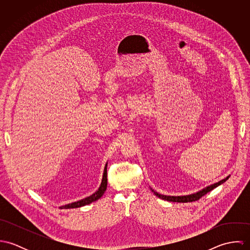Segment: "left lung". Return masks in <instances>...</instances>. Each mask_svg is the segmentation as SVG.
<instances>
[{"label":"left lung","instance_id":"left-lung-1","mask_svg":"<svg viewBox=\"0 0 250 250\" xmlns=\"http://www.w3.org/2000/svg\"><path fill=\"white\" fill-rule=\"evenodd\" d=\"M229 177H230V175L227 176L226 178L222 179V180H220V181L214 183V184H212V185H210V186H207L206 188H202V189H200V190H198V191H196V192H193V193H190V194H188V195H177V196H175V195H165V194L158 193V192L155 191L152 188H150V189L154 192V194H155L156 196H158V197L161 198V199H164V200H167V201H170V202H179V203L182 202V203H187V202H192V201L198 200V199L201 198L203 195H205L207 192L213 190L216 187H218V186H220L221 184H223L224 182H226V181L229 179Z\"/></svg>","mask_w":250,"mask_h":250}]
</instances>
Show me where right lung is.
<instances>
[{
    "mask_svg": "<svg viewBox=\"0 0 250 250\" xmlns=\"http://www.w3.org/2000/svg\"><path fill=\"white\" fill-rule=\"evenodd\" d=\"M107 163L104 167V171H103V177H102V182L100 184V187L98 188V189L92 193L91 195L85 197V198H83L81 200H78L76 202H72L69 204H66V205H63V206H61L60 209H72V208H79V207H83V206H85V205H88L96 200H98L106 191L107 189Z\"/></svg>",
    "mask_w": 250,
    "mask_h": 250,
    "instance_id": "add662e5",
    "label": "right lung"
}]
</instances>
